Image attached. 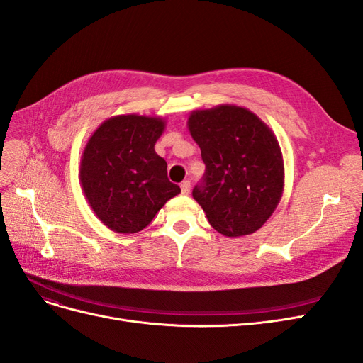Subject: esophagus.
<instances>
[{"instance_id": "obj_1", "label": "esophagus", "mask_w": 363, "mask_h": 363, "mask_svg": "<svg viewBox=\"0 0 363 363\" xmlns=\"http://www.w3.org/2000/svg\"><path fill=\"white\" fill-rule=\"evenodd\" d=\"M180 188H182V194H183V195H188V194L191 192V182H189V180H184V182L180 184Z\"/></svg>"}]
</instances>
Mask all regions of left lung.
Returning <instances> with one entry per match:
<instances>
[{
    "label": "left lung",
    "mask_w": 363,
    "mask_h": 363,
    "mask_svg": "<svg viewBox=\"0 0 363 363\" xmlns=\"http://www.w3.org/2000/svg\"><path fill=\"white\" fill-rule=\"evenodd\" d=\"M188 128L206 164L192 196L207 221L228 238L257 232L276 211L284 186L274 131L256 113L235 104L194 111Z\"/></svg>",
    "instance_id": "8db88e82"
}]
</instances>
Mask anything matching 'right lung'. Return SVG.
I'll return each mask as SVG.
<instances>
[{
  "mask_svg": "<svg viewBox=\"0 0 363 363\" xmlns=\"http://www.w3.org/2000/svg\"><path fill=\"white\" fill-rule=\"evenodd\" d=\"M167 127L160 116L116 115L100 124L80 160V184L96 218L112 232L145 228L180 188L168 180L155 145Z\"/></svg>",
  "mask_w": 363,
  "mask_h": 363,
  "instance_id": "1",
  "label": "right lung"
}]
</instances>
